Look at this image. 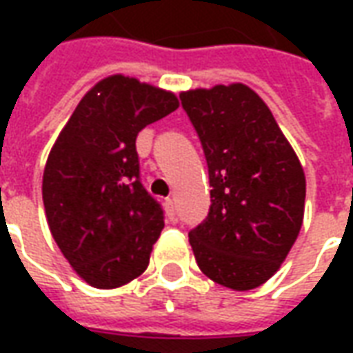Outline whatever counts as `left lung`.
Instances as JSON below:
<instances>
[{"label": "left lung", "instance_id": "left-lung-1", "mask_svg": "<svg viewBox=\"0 0 353 353\" xmlns=\"http://www.w3.org/2000/svg\"><path fill=\"white\" fill-rule=\"evenodd\" d=\"M177 105L176 94L111 75L83 96L50 149L43 172L50 234L92 288L126 285L149 266L164 217L139 181L136 138Z\"/></svg>", "mask_w": 353, "mask_h": 353}]
</instances>
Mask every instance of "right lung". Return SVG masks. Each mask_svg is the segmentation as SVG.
<instances>
[{
	"label": "right lung",
	"instance_id": "add662e5",
	"mask_svg": "<svg viewBox=\"0 0 353 353\" xmlns=\"http://www.w3.org/2000/svg\"><path fill=\"white\" fill-rule=\"evenodd\" d=\"M204 149L210 212L189 232L199 268L234 291L280 270L304 219L306 177L270 111L242 83L181 92Z\"/></svg>",
	"mask_w": 353,
	"mask_h": 353
}]
</instances>
